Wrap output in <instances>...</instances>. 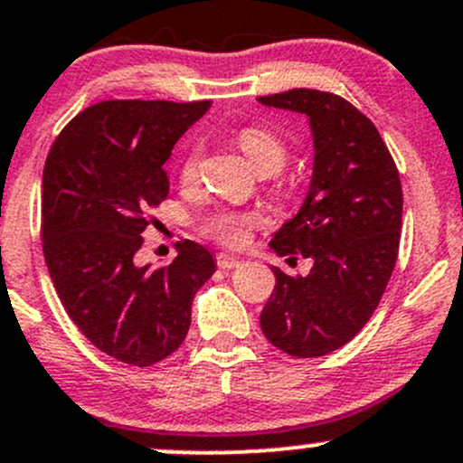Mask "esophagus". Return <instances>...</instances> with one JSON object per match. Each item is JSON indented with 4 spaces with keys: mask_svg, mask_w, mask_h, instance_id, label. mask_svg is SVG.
Listing matches in <instances>:
<instances>
[{
    "mask_svg": "<svg viewBox=\"0 0 463 463\" xmlns=\"http://www.w3.org/2000/svg\"><path fill=\"white\" fill-rule=\"evenodd\" d=\"M217 266H219V269L228 270V269H237V266H241V261L237 260V257L228 255V252H219V255H217Z\"/></svg>",
    "mask_w": 463,
    "mask_h": 463,
    "instance_id": "34e87169",
    "label": "esophagus"
}]
</instances>
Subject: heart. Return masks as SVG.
I'll use <instances>...</instances> for the list:
<instances>
[{
    "label": "heart",
    "mask_w": 463,
    "mask_h": 463,
    "mask_svg": "<svg viewBox=\"0 0 463 463\" xmlns=\"http://www.w3.org/2000/svg\"><path fill=\"white\" fill-rule=\"evenodd\" d=\"M237 144L244 150L248 162L257 173H277L286 164L288 157V148H286L284 139L277 137L272 130L260 128V126H248L241 128L237 135ZM199 159H202V146L193 144L186 150L179 166V179L184 184H191L197 179L199 173ZM260 222V215L252 211H231V208H219V211L208 213L202 219L199 228L203 235L213 237V240L222 241L226 246H240L244 244L250 226Z\"/></svg>",
    "instance_id": "obj_1"
}]
</instances>
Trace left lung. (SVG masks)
I'll return each mask as SVG.
<instances>
[{
  "label": "left lung",
  "mask_w": 463,
  "mask_h": 463,
  "mask_svg": "<svg viewBox=\"0 0 463 463\" xmlns=\"http://www.w3.org/2000/svg\"><path fill=\"white\" fill-rule=\"evenodd\" d=\"M260 104L308 117L315 162L293 219L272 235L279 257H310L306 277L275 272L261 330L293 357H321L348 344L379 306L397 261L402 182L382 135L333 92L293 89Z\"/></svg>",
  "instance_id": "obj_1"
}]
</instances>
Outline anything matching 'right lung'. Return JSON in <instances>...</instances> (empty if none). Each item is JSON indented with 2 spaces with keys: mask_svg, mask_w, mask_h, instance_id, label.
I'll return each mask as SVG.
<instances>
[{
  "mask_svg": "<svg viewBox=\"0 0 463 463\" xmlns=\"http://www.w3.org/2000/svg\"><path fill=\"white\" fill-rule=\"evenodd\" d=\"M211 101L110 99L60 133L42 179L43 257L68 317L101 353L153 366L186 339L194 293L215 272L186 240L162 269L135 264L150 219L168 197L164 164Z\"/></svg>",
  "mask_w": 463,
  "mask_h": 463,
  "instance_id": "right-lung-1",
  "label": "right lung"
}]
</instances>
